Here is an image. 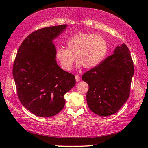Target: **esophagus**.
<instances>
[{
  "instance_id": "esophagus-1",
  "label": "esophagus",
  "mask_w": 148,
  "mask_h": 148,
  "mask_svg": "<svg viewBox=\"0 0 148 148\" xmlns=\"http://www.w3.org/2000/svg\"><path fill=\"white\" fill-rule=\"evenodd\" d=\"M75 78H76V82H79L80 80V77L78 75H76L75 76Z\"/></svg>"
}]
</instances>
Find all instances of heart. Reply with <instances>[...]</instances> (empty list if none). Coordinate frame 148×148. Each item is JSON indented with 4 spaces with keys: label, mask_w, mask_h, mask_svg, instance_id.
Returning <instances> with one entry per match:
<instances>
[{
    "label": "heart",
    "mask_w": 148,
    "mask_h": 148,
    "mask_svg": "<svg viewBox=\"0 0 148 148\" xmlns=\"http://www.w3.org/2000/svg\"><path fill=\"white\" fill-rule=\"evenodd\" d=\"M68 49H56V57L63 69L72 70L77 58V66L90 69L97 66L106 58L108 45L106 38L99 34L78 32L67 40Z\"/></svg>",
    "instance_id": "heart-1"
}]
</instances>
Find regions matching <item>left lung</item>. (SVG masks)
<instances>
[{
    "instance_id": "left-lung-1",
    "label": "left lung",
    "mask_w": 148,
    "mask_h": 148,
    "mask_svg": "<svg viewBox=\"0 0 148 148\" xmlns=\"http://www.w3.org/2000/svg\"><path fill=\"white\" fill-rule=\"evenodd\" d=\"M133 62L125 44L97 66L84 72L82 79L88 84L86 101L95 114L108 116L121 109L130 96Z\"/></svg>"
}]
</instances>
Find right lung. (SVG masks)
Returning a JSON list of instances; mask_svg holds the SVG:
<instances>
[{
  "label": "right lung",
  "instance_id": "add662e5",
  "mask_svg": "<svg viewBox=\"0 0 148 148\" xmlns=\"http://www.w3.org/2000/svg\"><path fill=\"white\" fill-rule=\"evenodd\" d=\"M66 24L39 29L28 35L17 51L13 67L21 104L34 115L51 117L64 107V95L76 84L75 76L57 64L52 40Z\"/></svg>",
  "mask_w": 148,
  "mask_h": 148
}]
</instances>
